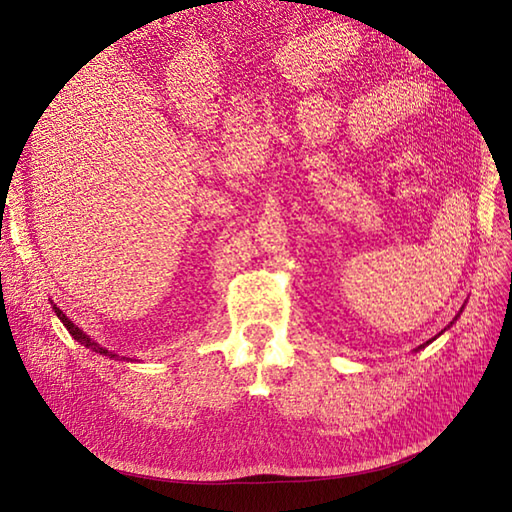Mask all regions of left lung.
Returning a JSON list of instances; mask_svg holds the SVG:
<instances>
[{"label":"left lung","instance_id":"obj_1","mask_svg":"<svg viewBox=\"0 0 512 512\" xmlns=\"http://www.w3.org/2000/svg\"><path fill=\"white\" fill-rule=\"evenodd\" d=\"M432 340H434V338H432ZM432 340H427V342H425V344H429V342H432ZM421 346H423V344H421ZM421 346H419V348H421Z\"/></svg>","mask_w":512,"mask_h":512}]
</instances>
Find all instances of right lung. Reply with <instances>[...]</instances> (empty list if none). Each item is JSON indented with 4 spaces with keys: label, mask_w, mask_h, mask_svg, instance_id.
<instances>
[{
    "label": "right lung",
    "mask_w": 512,
    "mask_h": 512,
    "mask_svg": "<svg viewBox=\"0 0 512 512\" xmlns=\"http://www.w3.org/2000/svg\"><path fill=\"white\" fill-rule=\"evenodd\" d=\"M53 311H56V315L60 317V321H62V324L66 326V330L72 334V338L76 340V342H80V344H83V346H87V348H93V351L95 353H99V355H105V357H110V359H120L116 353H112V351H107V348H103V346H99L97 342H93L83 330H78L74 324H72V321L56 307V305H53ZM122 359H126V357H122Z\"/></svg>",
    "instance_id": "add662e5"
}]
</instances>
